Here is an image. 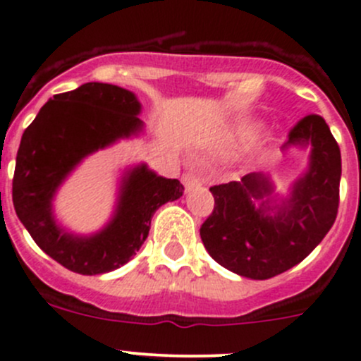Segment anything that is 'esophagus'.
<instances>
[{
    "label": "esophagus",
    "mask_w": 361,
    "mask_h": 361,
    "mask_svg": "<svg viewBox=\"0 0 361 361\" xmlns=\"http://www.w3.org/2000/svg\"><path fill=\"white\" fill-rule=\"evenodd\" d=\"M182 184L185 185V189H191L200 184V179L195 176V173H184V176H182Z\"/></svg>",
    "instance_id": "obj_1"
}]
</instances>
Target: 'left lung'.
<instances>
[{
	"instance_id": "1",
	"label": "left lung",
	"mask_w": 361,
	"mask_h": 361,
	"mask_svg": "<svg viewBox=\"0 0 361 361\" xmlns=\"http://www.w3.org/2000/svg\"><path fill=\"white\" fill-rule=\"evenodd\" d=\"M311 146L310 170L295 185L290 200L269 215L271 188L257 173L241 182L212 185L215 205L200 228L203 245L226 269L267 280L307 257L334 226L339 208L341 149L319 114H307L292 126L283 147Z\"/></svg>"
}]
</instances>
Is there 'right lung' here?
Returning a JSON list of instances; mask_svg holds the SVG:
<instances>
[{
  "label": "right lung",
  "instance_id": "right-lung-1",
  "mask_svg": "<svg viewBox=\"0 0 361 361\" xmlns=\"http://www.w3.org/2000/svg\"><path fill=\"white\" fill-rule=\"evenodd\" d=\"M139 111L132 92L85 83L48 100L22 135L12 184L17 217L44 254L74 273L100 274L128 262L149 235L154 212L184 191L177 179L139 166L125 179L116 215L102 233L76 238L55 226L51 198L59 184L87 154L135 133L142 126Z\"/></svg>",
  "mask_w": 361,
  "mask_h": 361
}]
</instances>
